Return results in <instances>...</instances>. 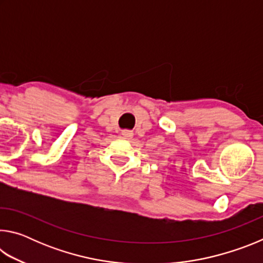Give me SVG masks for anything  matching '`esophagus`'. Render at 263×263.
Wrapping results in <instances>:
<instances>
[{"label": "esophagus", "mask_w": 263, "mask_h": 263, "mask_svg": "<svg viewBox=\"0 0 263 263\" xmlns=\"http://www.w3.org/2000/svg\"><path fill=\"white\" fill-rule=\"evenodd\" d=\"M122 136H123V138H125V139H131V138L133 137V132L130 130H124L122 132Z\"/></svg>", "instance_id": "34e87169"}]
</instances>
